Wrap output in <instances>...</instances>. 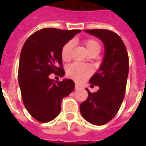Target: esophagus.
Instances as JSON below:
<instances>
[{
	"instance_id": "obj_1",
	"label": "esophagus",
	"mask_w": 146,
	"mask_h": 146,
	"mask_svg": "<svg viewBox=\"0 0 146 146\" xmlns=\"http://www.w3.org/2000/svg\"><path fill=\"white\" fill-rule=\"evenodd\" d=\"M79 88H80V86H79L77 83H76V84H75V89H78Z\"/></svg>"
}]
</instances>
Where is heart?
<instances>
[{
	"instance_id": "obj_1",
	"label": "heart",
	"mask_w": 146,
	"mask_h": 146,
	"mask_svg": "<svg viewBox=\"0 0 146 146\" xmlns=\"http://www.w3.org/2000/svg\"><path fill=\"white\" fill-rule=\"evenodd\" d=\"M83 44L92 57H95L102 50V45L100 42L94 38L85 39L83 41ZM73 46L74 44L72 41H69L63 46L61 49V57L64 61H69L71 59ZM92 73L93 69L92 68V66L78 63L70 64L66 69L67 76L76 82H82L83 80H86Z\"/></svg>"
}]
</instances>
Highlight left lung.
<instances>
[{
  "mask_svg": "<svg viewBox=\"0 0 146 146\" xmlns=\"http://www.w3.org/2000/svg\"><path fill=\"white\" fill-rule=\"evenodd\" d=\"M85 32L99 38L104 43V57L97 73L89 80L99 89L81 103L80 113L92 124L104 125L114 117L125 96L129 73V57L121 38L107 29H87Z\"/></svg>",
  "mask_w": 146,
  "mask_h": 146,
  "instance_id": "left-lung-1",
  "label": "left lung"
}]
</instances>
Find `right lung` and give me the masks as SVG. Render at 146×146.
Listing matches in <instances>:
<instances>
[{
  "label": "right lung",
  "instance_id": "obj_1",
  "mask_svg": "<svg viewBox=\"0 0 146 146\" xmlns=\"http://www.w3.org/2000/svg\"><path fill=\"white\" fill-rule=\"evenodd\" d=\"M80 32L42 29L31 35L24 43L18 70L19 88L24 106L39 122H49L57 117L63 98L74 89L73 80L55 81L50 80L49 75H64L61 49Z\"/></svg>",
  "mask_w": 146,
  "mask_h": 146
}]
</instances>
